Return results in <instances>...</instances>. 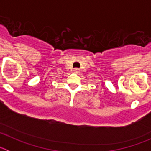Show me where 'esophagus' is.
I'll use <instances>...</instances> for the list:
<instances>
[{
	"label": "esophagus",
	"mask_w": 151,
	"mask_h": 151,
	"mask_svg": "<svg viewBox=\"0 0 151 151\" xmlns=\"http://www.w3.org/2000/svg\"><path fill=\"white\" fill-rule=\"evenodd\" d=\"M73 71L76 73H79V69H78V68H75V69H73Z\"/></svg>",
	"instance_id": "1"
}]
</instances>
